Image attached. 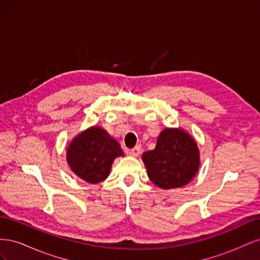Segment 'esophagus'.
<instances>
[{"instance_id":"esophagus-1","label":"esophagus","mask_w":260,"mask_h":260,"mask_svg":"<svg viewBox=\"0 0 260 260\" xmlns=\"http://www.w3.org/2000/svg\"><path fill=\"white\" fill-rule=\"evenodd\" d=\"M129 154L133 157H138L140 154H141V146H136L135 148H132L129 151Z\"/></svg>"}]
</instances>
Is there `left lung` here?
Instances as JSON below:
<instances>
[{"mask_svg": "<svg viewBox=\"0 0 260 260\" xmlns=\"http://www.w3.org/2000/svg\"><path fill=\"white\" fill-rule=\"evenodd\" d=\"M149 180L164 190L190 183L201 166L200 149L195 139L181 128H165L153 151L143 153Z\"/></svg>", "mask_w": 260, "mask_h": 260, "instance_id": "left-lung-1", "label": "left lung"}]
</instances>
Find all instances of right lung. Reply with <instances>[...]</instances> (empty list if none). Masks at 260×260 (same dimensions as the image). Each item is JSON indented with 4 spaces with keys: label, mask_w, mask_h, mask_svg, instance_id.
I'll use <instances>...</instances> for the list:
<instances>
[{
    "label": "right lung",
    "mask_w": 260,
    "mask_h": 260,
    "mask_svg": "<svg viewBox=\"0 0 260 260\" xmlns=\"http://www.w3.org/2000/svg\"><path fill=\"white\" fill-rule=\"evenodd\" d=\"M124 156L120 144L100 125L81 131L67 146L66 159L74 174L96 184L111 174L115 158Z\"/></svg>",
    "instance_id": "1"
}]
</instances>
